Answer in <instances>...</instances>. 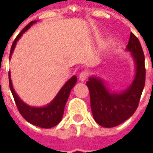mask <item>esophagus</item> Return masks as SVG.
<instances>
[{
    "label": "esophagus",
    "mask_w": 153,
    "mask_h": 153,
    "mask_svg": "<svg viewBox=\"0 0 153 153\" xmlns=\"http://www.w3.org/2000/svg\"><path fill=\"white\" fill-rule=\"evenodd\" d=\"M88 74L87 73V72H81L79 74V79L80 81H82V82H84L86 79L88 78Z\"/></svg>",
    "instance_id": "obj_1"
}]
</instances>
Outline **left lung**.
Segmentation results:
<instances>
[{"mask_svg":"<svg viewBox=\"0 0 153 153\" xmlns=\"http://www.w3.org/2000/svg\"><path fill=\"white\" fill-rule=\"evenodd\" d=\"M126 50L134 60L135 76L128 88L122 93H110L102 79L90 77L86 84L95 121L102 127L111 128L128 120L135 112L145 84V58L140 42L133 33Z\"/></svg>","mask_w":153,"mask_h":153,"instance_id":"obj_1","label":"left lung"}]
</instances>
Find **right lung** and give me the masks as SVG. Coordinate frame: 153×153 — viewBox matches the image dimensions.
<instances>
[{"instance_id":"add662e5","label":"right lung","mask_w":153,"mask_h":153,"mask_svg":"<svg viewBox=\"0 0 153 153\" xmlns=\"http://www.w3.org/2000/svg\"><path fill=\"white\" fill-rule=\"evenodd\" d=\"M36 22H37L36 20L30 22L26 27L23 28L20 33H19V35L16 37L14 42L12 44L10 57L11 56L17 41L20 38L23 33L27 31L28 28ZM76 82L77 77L73 76L65 83V85L62 87V88L60 90V92L58 93L56 97L54 98L51 102L43 107H34V106H30L27 105L19 97L13 88L11 79H10V73L9 72V85H10V88L11 91L12 95L14 97L15 104L17 106L19 113L30 124L44 128H52L60 123L61 119L63 117L64 109H65V106L66 104L67 100L70 96V91L73 88V87L75 85Z\"/></svg>"}]
</instances>
